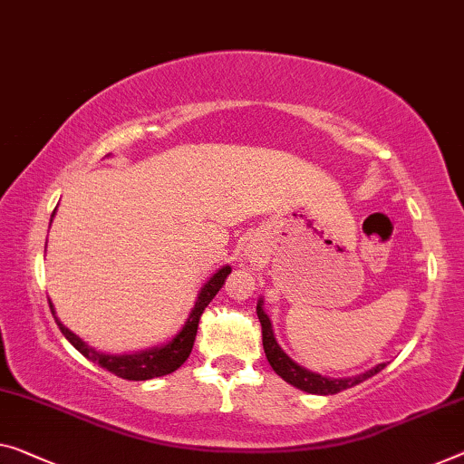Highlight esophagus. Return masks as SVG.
Wrapping results in <instances>:
<instances>
[{"label": "esophagus", "instance_id": "obj_1", "mask_svg": "<svg viewBox=\"0 0 464 464\" xmlns=\"http://www.w3.org/2000/svg\"><path fill=\"white\" fill-rule=\"evenodd\" d=\"M256 263H259V256H256V253L253 251H245L240 256V266L242 267H255Z\"/></svg>", "mask_w": 464, "mask_h": 464}]
</instances>
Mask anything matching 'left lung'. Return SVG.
<instances>
[{
	"instance_id": "1",
	"label": "left lung",
	"mask_w": 464,
	"mask_h": 464,
	"mask_svg": "<svg viewBox=\"0 0 464 464\" xmlns=\"http://www.w3.org/2000/svg\"><path fill=\"white\" fill-rule=\"evenodd\" d=\"M256 317H259L261 322L263 351H266L269 365H272L274 372L280 375L284 382H288L290 386L306 392V394H319V396L338 394L342 390H348L356 386V383L369 380V377L380 373L382 369L386 367V362H380V365H375L372 369H367V372L353 377H327V375H319L315 372H309V369L298 365L296 361H292L290 356L282 351V346L277 344L272 319H269L266 309H263V298L256 301Z\"/></svg>"
}]
</instances>
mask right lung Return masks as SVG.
I'll return each instance as SVG.
<instances>
[{
	"label": "right lung",
	"instance_id": "add662e5",
	"mask_svg": "<svg viewBox=\"0 0 464 464\" xmlns=\"http://www.w3.org/2000/svg\"><path fill=\"white\" fill-rule=\"evenodd\" d=\"M53 216H55V211L52 213V219H53ZM230 272H232L230 266L219 267L218 272L203 284L201 290H198L195 306L190 309V315L187 317V322H184L182 330L178 332L176 336L169 338L168 342H163V344L145 348V351L122 353V354L99 353L92 346H89L82 338H78L74 332H70L68 327L60 322L58 315H55L52 301H49V309H52L55 324L60 325L63 336H66L70 344H72L82 356H87L89 361L97 362L99 367L108 369V372H111L113 375L122 377V380L145 382V380H153V377H161V375L176 372V369L188 359L192 344H195V336H197V327H198V319H201V313L205 311V306L211 303V298L218 295V290L222 288V284L226 282V277L230 276Z\"/></svg>",
	"mask_w": 464,
	"mask_h": 464
}]
</instances>
